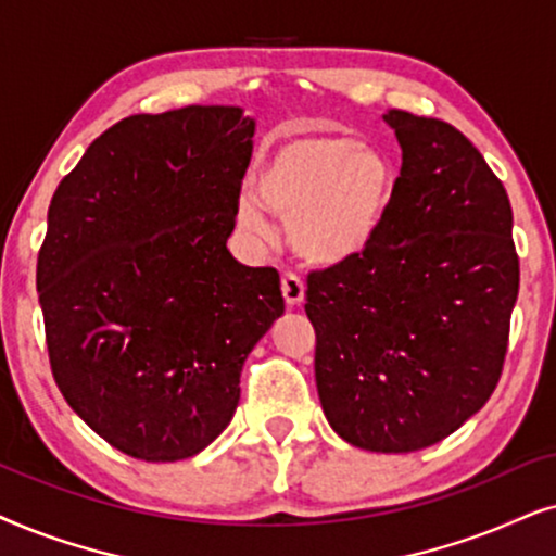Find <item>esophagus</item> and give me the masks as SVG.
I'll use <instances>...</instances> for the list:
<instances>
[{
  "label": "esophagus",
  "mask_w": 556,
  "mask_h": 556,
  "mask_svg": "<svg viewBox=\"0 0 556 556\" xmlns=\"http://www.w3.org/2000/svg\"><path fill=\"white\" fill-rule=\"evenodd\" d=\"M282 294L287 307H300L302 300H305V282L294 271L282 274Z\"/></svg>",
  "instance_id": "obj_1"
}]
</instances>
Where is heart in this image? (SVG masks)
Here are the masks:
<instances>
[{"label": "heart", "instance_id": "obj_1", "mask_svg": "<svg viewBox=\"0 0 556 556\" xmlns=\"http://www.w3.org/2000/svg\"><path fill=\"white\" fill-rule=\"evenodd\" d=\"M254 182L258 201L287 218L298 256L338 266L379 239L396 201L399 165L353 135H300L262 162ZM236 218L251 236L269 233L251 195L239 198Z\"/></svg>", "mask_w": 556, "mask_h": 556}]
</instances>
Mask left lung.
Wrapping results in <instances>:
<instances>
[{
  "label": "left lung",
  "mask_w": 556,
  "mask_h": 556,
  "mask_svg": "<svg viewBox=\"0 0 556 556\" xmlns=\"http://www.w3.org/2000/svg\"><path fill=\"white\" fill-rule=\"evenodd\" d=\"M402 173L364 254L309 271L315 381L330 427L371 453H414L483 409L501 379L519 254L506 188L468 137L391 109Z\"/></svg>",
  "instance_id": "left-lung-1"
}]
</instances>
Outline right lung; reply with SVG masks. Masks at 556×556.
<instances>
[{
    "instance_id": "1",
    "label": "right lung",
    "mask_w": 556,
    "mask_h": 556,
    "mask_svg": "<svg viewBox=\"0 0 556 556\" xmlns=\"http://www.w3.org/2000/svg\"><path fill=\"white\" fill-rule=\"evenodd\" d=\"M254 122L239 106L135 114L58 185L37 254L53 379L137 460H185L231 421L241 368L285 313L279 274L228 254Z\"/></svg>"
}]
</instances>
